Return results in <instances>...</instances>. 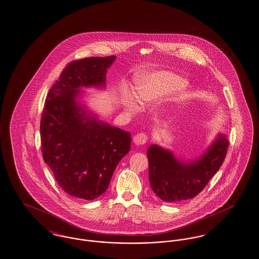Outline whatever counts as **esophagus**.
Here are the masks:
<instances>
[{"instance_id":"obj_1","label":"esophagus","mask_w":259,"mask_h":259,"mask_svg":"<svg viewBox=\"0 0 259 259\" xmlns=\"http://www.w3.org/2000/svg\"><path fill=\"white\" fill-rule=\"evenodd\" d=\"M148 135L146 133H138L133 137V143L136 146H143L148 142Z\"/></svg>"}]
</instances>
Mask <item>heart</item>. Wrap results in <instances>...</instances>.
I'll return each mask as SVG.
<instances>
[{"label":"heart","instance_id":"b5f03b06","mask_svg":"<svg viewBox=\"0 0 259 259\" xmlns=\"http://www.w3.org/2000/svg\"><path fill=\"white\" fill-rule=\"evenodd\" d=\"M185 84V80L177 74L159 72L141 79L135 87V97L139 103L146 105L177 91ZM126 100L128 108L135 110L136 103L133 97L128 96Z\"/></svg>","mask_w":259,"mask_h":259}]
</instances>
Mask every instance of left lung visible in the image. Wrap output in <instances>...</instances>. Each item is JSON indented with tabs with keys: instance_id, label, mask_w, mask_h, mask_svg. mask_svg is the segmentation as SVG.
I'll use <instances>...</instances> for the list:
<instances>
[{
	"instance_id": "1",
	"label": "left lung",
	"mask_w": 259,
	"mask_h": 259,
	"mask_svg": "<svg viewBox=\"0 0 259 259\" xmlns=\"http://www.w3.org/2000/svg\"><path fill=\"white\" fill-rule=\"evenodd\" d=\"M229 141L219 133L204 154L193 162H182L169 150L151 145L147 154L150 186L166 202L196 197L220 169L227 154Z\"/></svg>"
}]
</instances>
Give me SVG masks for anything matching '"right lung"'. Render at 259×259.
<instances>
[{"instance_id": "obj_1", "label": "right lung", "mask_w": 259, "mask_h": 259, "mask_svg": "<svg viewBox=\"0 0 259 259\" xmlns=\"http://www.w3.org/2000/svg\"><path fill=\"white\" fill-rule=\"evenodd\" d=\"M115 56L70 62L45 99L41 152L59 186L69 195L95 200L106 192L120 160L131 150L128 132L86 113L76 102L82 87H104Z\"/></svg>"}]
</instances>
